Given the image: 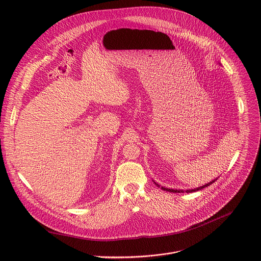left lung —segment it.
I'll return each instance as SVG.
<instances>
[{
    "label": "left lung",
    "mask_w": 261,
    "mask_h": 261,
    "mask_svg": "<svg viewBox=\"0 0 261 261\" xmlns=\"http://www.w3.org/2000/svg\"><path fill=\"white\" fill-rule=\"evenodd\" d=\"M217 179V178H216ZM215 179V180H216ZM215 180H213V181H211V182H208V184H206V185H204V186H202V187H199V188H196V189H193V190H187L186 192L187 193H191V192H195V191H198V190H201V189H203V188H205V187H207L208 185H212ZM158 186V185H157ZM163 190H165V191H169V192H173V193H179V192H182L181 190H173V189H167V188H163V187H161Z\"/></svg>",
    "instance_id": "8db88e82"
}]
</instances>
